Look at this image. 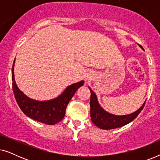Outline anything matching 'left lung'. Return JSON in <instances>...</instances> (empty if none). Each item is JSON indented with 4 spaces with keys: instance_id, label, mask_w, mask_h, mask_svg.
Segmentation results:
<instances>
[{
    "instance_id": "8db88e82",
    "label": "left lung",
    "mask_w": 160,
    "mask_h": 160,
    "mask_svg": "<svg viewBox=\"0 0 160 160\" xmlns=\"http://www.w3.org/2000/svg\"><path fill=\"white\" fill-rule=\"evenodd\" d=\"M139 46L143 49L141 45ZM89 89L91 92L89 104H90V116L92 122L95 124V126L102 129V130H111V129L121 128V127L130 123L141 113L146 103V102H144L143 106L138 110L134 113H130V114L124 116L113 115L108 113L101 108V106L98 103L97 96L95 92L90 88Z\"/></svg>"
}]
</instances>
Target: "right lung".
<instances>
[{"label": "right lung", "mask_w": 160, "mask_h": 160, "mask_svg": "<svg viewBox=\"0 0 160 160\" xmlns=\"http://www.w3.org/2000/svg\"><path fill=\"white\" fill-rule=\"evenodd\" d=\"M14 62L12 66V88L15 99L22 112L36 121L49 125H53L62 120L65 117L68 104L76 91L80 87L83 86L84 81L70 85L55 99L47 101H38L30 99L26 96L17 86L14 75Z\"/></svg>", "instance_id": "add662e5"}]
</instances>
